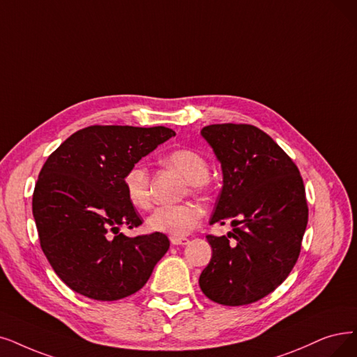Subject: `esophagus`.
Wrapping results in <instances>:
<instances>
[{"instance_id":"esophagus-1","label":"esophagus","mask_w":357,"mask_h":357,"mask_svg":"<svg viewBox=\"0 0 357 357\" xmlns=\"http://www.w3.org/2000/svg\"><path fill=\"white\" fill-rule=\"evenodd\" d=\"M169 241H171V245H174V246H184V245L189 243V238H186V237H169Z\"/></svg>"}]
</instances>
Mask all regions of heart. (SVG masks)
Here are the masks:
<instances>
[{
  "instance_id": "1",
  "label": "heart",
  "mask_w": 357,
  "mask_h": 357,
  "mask_svg": "<svg viewBox=\"0 0 357 357\" xmlns=\"http://www.w3.org/2000/svg\"><path fill=\"white\" fill-rule=\"evenodd\" d=\"M167 165L177 168L188 180L193 192L201 190L202 184L209 177V164L201 153L193 149L180 148L171 151L164 158ZM124 192L129 202L139 209L151 205L149 173L142 164H135L126 171L123 177ZM204 217L202 209L195 204L162 205L156 208L146 220L149 230L164 233L171 237H184L190 234Z\"/></svg>"
}]
</instances>
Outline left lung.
I'll use <instances>...</instances> for the list:
<instances>
[{"label": "left lung", "mask_w": 357, "mask_h": 357, "mask_svg": "<svg viewBox=\"0 0 357 357\" xmlns=\"http://www.w3.org/2000/svg\"><path fill=\"white\" fill-rule=\"evenodd\" d=\"M201 135L222 169V189L209 224L231 220L233 231L206 236L212 258L199 286L220 305L258 302L289 277L301 253L307 225L302 176L258 127L211 124Z\"/></svg>", "instance_id": "left-lung-1"}]
</instances>
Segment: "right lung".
<instances>
[{
  "label": "right lung",
  "mask_w": 357,
  "mask_h": 357,
  "mask_svg": "<svg viewBox=\"0 0 357 357\" xmlns=\"http://www.w3.org/2000/svg\"><path fill=\"white\" fill-rule=\"evenodd\" d=\"M176 132L167 127L91 126L66 139L42 167L32 199L42 252L64 284L93 301L145 286L169 248L162 233L127 237L142 224L123 177Z\"/></svg>",
  "instance_id": "right-lung-1"
}]
</instances>
